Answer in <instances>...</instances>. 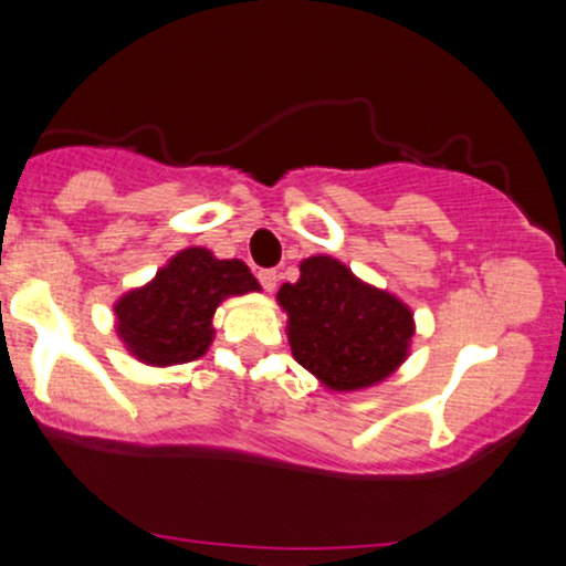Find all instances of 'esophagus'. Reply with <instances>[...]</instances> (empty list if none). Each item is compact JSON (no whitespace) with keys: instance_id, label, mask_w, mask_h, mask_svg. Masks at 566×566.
Segmentation results:
<instances>
[{"instance_id":"1","label":"esophagus","mask_w":566,"mask_h":566,"mask_svg":"<svg viewBox=\"0 0 566 566\" xmlns=\"http://www.w3.org/2000/svg\"><path fill=\"white\" fill-rule=\"evenodd\" d=\"M259 282H261V287L266 290V292H274L276 290V271L263 269L261 274H259Z\"/></svg>"}]
</instances>
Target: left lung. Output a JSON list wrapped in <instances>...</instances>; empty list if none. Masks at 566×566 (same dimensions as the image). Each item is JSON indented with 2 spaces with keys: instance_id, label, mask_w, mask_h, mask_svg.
Instances as JSON below:
<instances>
[{
  "instance_id": "8db88e82",
  "label": "left lung",
  "mask_w": 566,
  "mask_h": 566,
  "mask_svg": "<svg viewBox=\"0 0 566 566\" xmlns=\"http://www.w3.org/2000/svg\"><path fill=\"white\" fill-rule=\"evenodd\" d=\"M276 303L287 313L292 357L328 391L381 384L410 355V305L332 255L300 263V279L279 287Z\"/></svg>"
}]
</instances>
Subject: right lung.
Wrapping results in <instances>:
<instances>
[{
  "mask_svg": "<svg viewBox=\"0 0 566 566\" xmlns=\"http://www.w3.org/2000/svg\"><path fill=\"white\" fill-rule=\"evenodd\" d=\"M259 290L240 259L221 261L206 248H185L151 282L114 303V328L135 360L154 368L180 366L211 347L213 313L227 297Z\"/></svg>",
  "mask_w": 566,
  "mask_h": 566,
  "instance_id": "1",
  "label": "right lung"
}]
</instances>
